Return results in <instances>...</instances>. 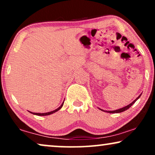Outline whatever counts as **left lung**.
<instances>
[{
    "label": "left lung",
    "mask_w": 155,
    "mask_h": 155,
    "mask_svg": "<svg viewBox=\"0 0 155 155\" xmlns=\"http://www.w3.org/2000/svg\"><path fill=\"white\" fill-rule=\"evenodd\" d=\"M141 94H140L139 95L138 97H137L136 99H135L134 101H133V102H131L130 104H129L128 105H127V106H126V107H123V108H120V109H116V110H114V111H104V110H103V109H99L101 110V111H104V112H107V113H111V114H114V113H120V112H123V111H126L127 109H128L129 108H130L131 106H132L133 104H134L135 101H136L137 99H138L140 97V96H141Z\"/></svg>",
    "instance_id": "8db88e82"
}]
</instances>
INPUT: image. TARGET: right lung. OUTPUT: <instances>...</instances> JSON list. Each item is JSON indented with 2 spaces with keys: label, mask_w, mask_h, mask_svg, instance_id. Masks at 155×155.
Here are the masks:
<instances>
[{
  "label": "right lung",
  "mask_w": 155,
  "mask_h": 155,
  "mask_svg": "<svg viewBox=\"0 0 155 155\" xmlns=\"http://www.w3.org/2000/svg\"><path fill=\"white\" fill-rule=\"evenodd\" d=\"M63 103H64V101H63V102L62 103V104H61L60 107H59L58 109H55V110H54V111H49V112H47V113H32V112H31V111H29L30 112L31 114H35V115H37V116H48V115H50V114H54V113H55V112H56V111H58V110H60L61 108H62V107H63Z\"/></svg>",
  "instance_id": "right-lung-1"
}]
</instances>
